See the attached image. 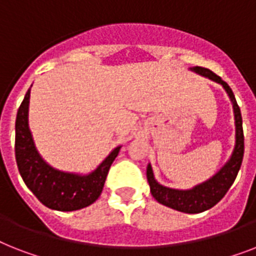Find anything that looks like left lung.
Segmentation results:
<instances>
[{"label": "left lung", "instance_id": "obj_1", "mask_svg": "<svg viewBox=\"0 0 256 256\" xmlns=\"http://www.w3.org/2000/svg\"><path fill=\"white\" fill-rule=\"evenodd\" d=\"M190 70H194L196 74H202L205 78L214 80L216 82H220L225 88L226 93L229 94L230 100H232L234 117H236V147H234V151L232 154V158L213 178L192 189L178 190V189L160 186L154 178L151 164L147 166V182L150 184L151 194L158 202H160L162 205H166L168 208H172L175 210L194 214V213H201V212H205L214 206L216 204L220 202L224 198L226 192L232 186L240 166H242L243 152H244V136H243L240 109L236 104V96L232 93V88L228 85V82H225L220 76H217L214 72H212L208 68L194 67L190 68Z\"/></svg>", "mask_w": 256, "mask_h": 256}]
</instances>
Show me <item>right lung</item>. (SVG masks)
<instances>
[{
  "label": "right lung",
  "mask_w": 256,
  "mask_h": 256,
  "mask_svg": "<svg viewBox=\"0 0 256 256\" xmlns=\"http://www.w3.org/2000/svg\"><path fill=\"white\" fill-rule=\"evenodd\" d=\"M30 90L31 88L20 104L16 120V160L24 184L43 205L54 210L72 212L89 206L102 192L110 166L121 147L114 148L89 175L68 174L52 168L38 154L28 128Z\"/></svg>",
  "instance_id": "right-lung-1"
}]
</instances>
